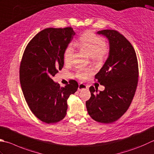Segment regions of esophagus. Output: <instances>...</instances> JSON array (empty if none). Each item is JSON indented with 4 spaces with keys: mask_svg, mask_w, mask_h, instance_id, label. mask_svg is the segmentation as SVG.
<instances>
[{
    "mask_svg": "<svg viewBox=\"0 0 154 154\" xmlns=\"http://www.w3.org/2000/svg\"><path fill=\"white\" fill-rule=\"evenodd\" d=\"M88 89V87L83 83H79V87H78V90L79 91H82V90H86Z\"/></svg>",
    "mask_w": 154,
    "mask_h": 154,
    "instance_id": "esophagus-1",
    "label": "esophagus"
}]
</instances>
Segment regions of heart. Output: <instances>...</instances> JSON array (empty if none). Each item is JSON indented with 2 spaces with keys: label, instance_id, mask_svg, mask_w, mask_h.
I'll use <instances>...</instances> for the list:
<instances>
[{
  "label": "heart",
  "instance_id": "obj_1",
  "mask_svg": "<svg viewBox=\"0 0 154 154\" xmlns=\"http://www.w3.org/2000/svg\"><path fill=\"white\" fill-rule=\"evenodd\" d=\"M74 45L83 49L91 56L95 61H100L103 58L107 49V43L103 37H99L92 31H87L75 42ZM74 52L73 44H69L64 51V61L68 63L71 61ZM91 71L89 69H79L76 71V76L80 79H85Z\"/></svg>",
  "mask_w": 154,
  "mask_h": 154
}]
</instances>
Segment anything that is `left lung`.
I'll use <instances>...</instances> for the list:
<instances>
[{"mask_svg": "<svg viewBox=\"0 0 154 154\" xmlns=\"http://www.w3.org/2000/svg\"><path fill=\"white\" fill-rule=\"evenodd\" d=\"M97 33L109 41V57L95 76L105 90L98 92L94 87H90L91 96L86 101V107L95 121L111 123L127 111L133 100L139 68L135 51L124 36L116 30H102Z\"/></svg>", "mask_w": 154, "mask_h": 154, "instance_id": "1", "label": "left lung"}]
</instances>
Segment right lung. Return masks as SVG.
<instances>
[{
    "label": "right lung",
    "mask_w": 154,
    "mask_h": 154,
    "mask_svg": "<svg viewBox=\"0 0 154 154\" xmlns=\"http://www.w3.org/2000/svg\"><path fill=\"white\" fill-rule=\"evenodd\" d=\"M75 34L71 27L45 29L30 41L21 59L19 78L26 102L38 119L49 124L64 118L67 99L79 87L75 80L63 87L52 79L63 67L65 49Z\"/></svg>",
    "instance_id": "right-lung-1"
}]
</instances>
